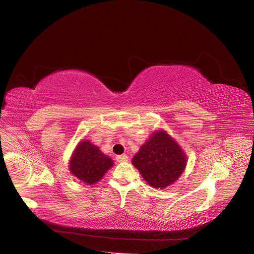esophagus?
<instances>
[{
    "label": "esophagus",
    "mask_w": 254,
    "mask_h": 254,
    "mask_svg": "<svg viewBox=\"0 0 254 254\" xmlns=\"http://www.w3.org/2000/svg\"><path fill=\"white\" fill-rule=\"evenodd\" d=\"M127 156L126 154H124V155H118V156H116V160L118 161V162H125V161H127Z\"/></svg>",
    "instance_id": "obj_1"
}]
</instances>
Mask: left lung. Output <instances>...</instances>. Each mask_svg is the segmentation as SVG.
Listing matches in <instances>:
<instances>
[{
	"label": "left lung",
	"instance_id": "left-lung-1",
	"mask_svg": "<svg viewBox=\"0 0 254 254\" xmlns=\"http://www.w3.org/2000/svg\"><path fill=\"white\" fill-rule=\"evenodd\" d=\"M132 162L146 183L153 188L163 189L182 175L187 158L172 137L159 130L141 145Z\"/></svg>",
	"mask_w": 254,
	"mask_h": 254
}]
</instances>
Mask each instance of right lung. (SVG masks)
<instances>
[{
    "instance_id": "right-lung-1",
    "label": "right lung",
    "mask_w": 254,
    "mask_h": 254,
    "mask_svg": "<svg viewBox=\"0 0 254 254\" xmlns=\"http://www.w3.org/2000/svg\"><path fill=\"white\" fill-rule=\"evenodd\" d=\"M113 166L112 159L88 140L81 141L73 153L69 170L80 181L94 185Z\"/></svg>"
}]
</instances>
